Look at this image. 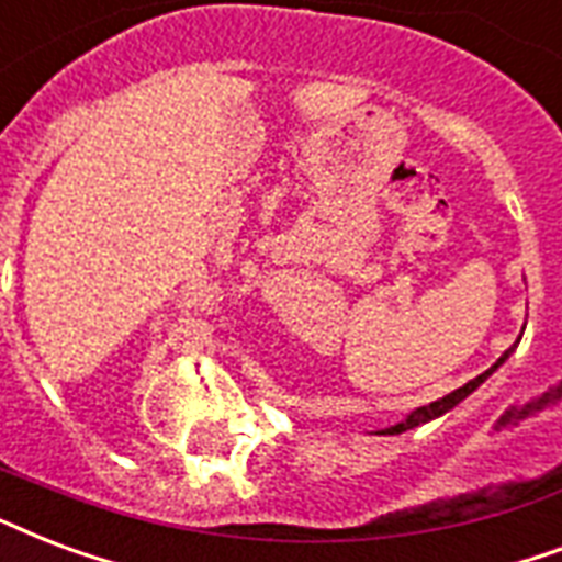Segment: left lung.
<instances>
[{"label": "left lung", "instance_id": "obj_1", "mask_svg": "<svg viewBox=\"0 0 562 562\" xmlns=\"http://www.w3.org/2000/svg\"><path fill=\"white\" fill-rule=\"evenodd\" d=\"M509 350H513V348H509ZM509 350H507V353H504V357L498 359V362H495V366L490 368V371H483L481 376H474V380H469V383H465V385H460V389H453L451 395L439 397V401H434V404H427V406H418V409H415L413 415H406V422L395 424V427H389V430H383V434H389V436H395V434H404V430H413V427H418V424L430 422V418H439V415H442V413H448V409H451V406H457V404H460L462 397H469L471 392H474V389H477V385H481L483 380H486V376H490L492 371H495V368H498L501 362H504V359L509 357Z\"/></svg>", "mask_w": 562, "mask_h": 562}]
</instances>
